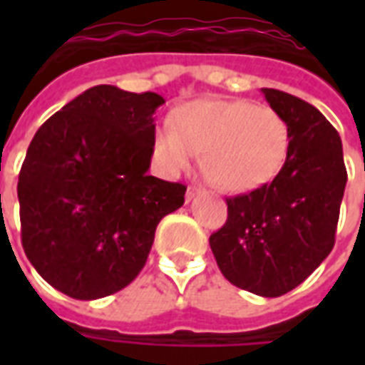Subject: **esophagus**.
Instances as JSON below:
<instances>
[{"label": "esophagus", "instance_id": "1", "mask_svg": "<svg viewBox=\"0 0 365 365\" xmlns=\"http://www.w3.org/2000/svg\"><path fill=\"white\" fill-rule=\"evenodd\" d=\"M200 191H202V189L197 187V185H189L187 191H185V200H187V202H189V200L195 199L197 195H200Z\"/></svg>", "mask_w": 365, "mask_h": 365}]
</instances>
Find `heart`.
Wrapping results in <instances>:
<instances>
[{
    "label": "heart",
    "instance_id": "obj_1",
    "mask_svg": "<svg viewBox=\"0 0 365 365\" xmlns=\"http://www.w3.org/2000/svg\"><path fill=\"white\" fill-rule=\"evenodd\" d=\"M199 151L220 187L252 191L272 182L289 153V126L278 111L248 100L200 98L172 111L153 153L166 174L187 168Z\"/></svg>",
    "mask_w": 365,
    "mask_h": 365
}]
</instances>
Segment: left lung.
<instances>
[{
	"label": "left lung",
	"mask_w": 365,
	"mask_h": 365,
	"mask_svg": "<svg viewBox=\"0 0 365 365\" xmlns=\"http://www.w3.org/2000/svg\"><path fill=\"white\" fill-rule=\"evenodd\" d=\"M261 93L288 123V159L271 183L227 199V222L210 248L237 288L278 297L334 248L346 168L339 134L314 106L277 88Z\"/></svg>",
	"instance_id": "1"
}]
</instances>
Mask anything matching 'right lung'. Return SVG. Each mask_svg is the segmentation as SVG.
Returning <instances> with one entry per match:
<instances>
[{
	"mask_svg": "<svg viewBox=\"0 0 365 365\" xmlns=\"http://www.w3.org/2000/svg\"><path fill=\"white\" fill-rule=\"evenodd\" d=\"M165 98L98 85L39 126L19 174L28 259L73 299L123 289L148 261L155 229L185 185L149 176L153 113Z\"/></svg>",
	"mask_w": 365,
	"mask_h": 365,
	"instance_id": "obj_1",
	"label": "right lung"
}]
</instances>
